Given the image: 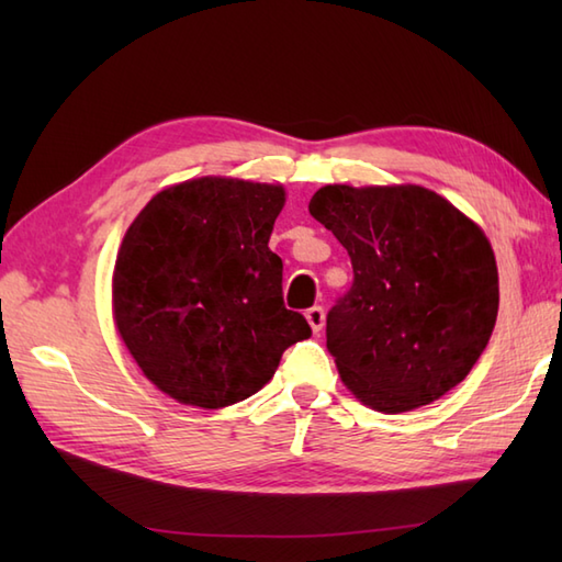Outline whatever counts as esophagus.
I'll use <instances>...</instances> for the list:
<instances>
[{
    "mask_svg": "<svg viewBox=\"0 0 562 562\" xmlns=\"http://www.w3.org/2000/svg\"><path fill=\"white\" fill-rule=\"evenodd\" d=\"M306 321H308V326L314 328V333H321V328H324V321H326L324 306H312V308H306Z\"/></svg>",
    "mask_w": 562,
    "mask_h": 562,
    "instance_id": "esophagus-1",
    "label": "esophagus"
}]
</instances>
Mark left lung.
Wrapping results in <instances>:
<instances>
[{
    "mask_svg": "<svg viewBox=\"0 0 562 562\" xmlns=\"http://www.w3.org/2000/svg\"><path fill=\"white\" fill-rule=\"evenodd\" d=\"M308 212L352 262V288L326 316L342 384L391 415L461 384L493 336L499 304L481 226L420 186H326Z\"/></svg>",
    "mask_w": 562,
    "mask_h": 562,
    "instance_id": "1",
    "label": "left lung"
}]
</instances>
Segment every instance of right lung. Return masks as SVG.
I'll list each match as a JSON object with an SVG mask.
<instances>
[{"mask_svg": "<svg viewBox=\"0 0 562 562\" xmlns=\"http://www.w3.org/2000/svg\"><path fill=\"white\" fill-rule=\"evenodd\" d=\"M282 186L198 178L166 188L130 224L113 272V314L142 372L171 398L224 408L268 384L312 336L282 300L268 248Z\"/></svg>", "mask_w": 562, "mask_h": 562, "instance_id": "right-lung-1", "label": "right lung"}]
</instances>
